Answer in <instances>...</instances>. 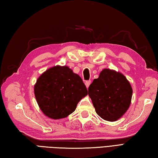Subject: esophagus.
<instances>
[{
  "instance_id": "obj_1",
  "label": "esophagus",
  "mask_w": 158,
  "mask_h": 158,
  "mask_svg": "<svg viewBox=\"0 0 158 158\" xmlns=\"http://www.w3.org/2000/svg\"><path fill=\"white\" fill-rule=\"evenodd\" d=\"M90 83H91V81H86L85 82V86H86V88H88L89 87V85H90Z\"/></svg>"
}]
</instances>
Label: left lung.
<instances>
[{"instance_id":"1","label":"left lung","mask_w":158,"mask_h":158,"mask_svg":"<svg viewBox=\"0 0 158 158\" xmlns=\"http://www.w3.org/2000/svg\"><path fill=\"white\" fill-rule=\"evenodd\" d=\"M130 83L121 73L105 69L89 85L88 95L97 114L107 121L121 118L130 106Z\"/></svg>"}]
</instances>
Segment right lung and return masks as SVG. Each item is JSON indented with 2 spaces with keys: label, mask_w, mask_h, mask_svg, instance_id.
<instances>
[{
  "label": "right lung",
  "mask_w": 158,
  "mask_h": 158,
  "mask_svg": "<svg viewBox=\"0 0 158 158\" xmlns=\"http://www.w3.org/2000/svg\"><path fill=\"white\" fill-rule=\"evenodd\" d=\"M34 94L42 113L57 120L72 114L88 90L81 77L69 67L55 66L38 77Z\"/></svg>",
  "instance_id": "1"
}]
</instances>
